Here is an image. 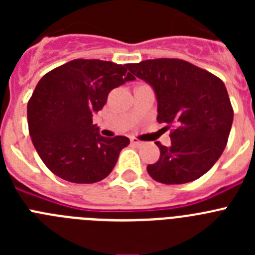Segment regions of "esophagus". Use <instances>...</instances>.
<instances>
[{
    "label": "esophagus",
    "mask_w": 255,
    "mask_h": 255,
    "mask_svg": "<svg viewBox=\"0 0 255 255\" xmlns=\"http://www.w3.org/2000/svg\"><path fill=\"white\" fill-rule=\"evenodd\" d=\"M131 144L132 145H135V147H143L144 143L141 140H139V139L136 138H131Z\"/></svg>",
    "instance_id": "esophagus-1"
}]
</instances>
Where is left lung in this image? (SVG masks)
<instances>
[{
    "label": "left lung",
    "mask_w": 255,
    "mask_h": 255,
    "mask_svg": "<svg viewBox=\"0 0 255 255\" xmlns=\"http://www.w3.org/2000/svg\"><path fill=\"white\" fill-rule=\"evenodd\" d=\"M130 74L153 87L157 121L171 129V145L159 141V159L148 164L153 180L185 184L203 176L217 162L229 139L234 110L224 82L180 58H155L129 64Z\"/></svg>",
    "instance_id": "1"
}]
</instances>
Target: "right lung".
<instances>
[{
    "label": "right lung",
    "instance_id": "1",
    "mask_svg": "<svg viewBox=\"0 0 255 255\" xmlns=\"http://www.w3.org/2000/svg\"><path fill=\"white\" fill-rule=\"evenodd\" d=\"M134 79L128 65L84 58L69 61L40 79L28 102V125L49 171L76 184H93L111 173L130 140L102 136L92 117L114 88Z\"/></svg>",
    "mask_w": 255,
    "mask_h": 255
}]
</instances>
